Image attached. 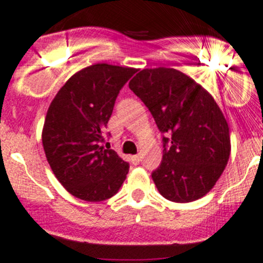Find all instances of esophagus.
<instances>
[{
  "instance_id": "esophagus-1",
  "label": "esophagus",
  "mask_w": 263,
  "mask_h": 263,
  "mask_svg": "<svg viewBox=\"0 0 263 263\" xmlns=\"http://www.w3.org/2000/svg\"><path fill=\"white\" fill-rule=\"evenodd\" d=\"M131 161L134 165H139L140 162H141V156H139V154H136V156H132Z\"/></svg>"
}]
</instances>
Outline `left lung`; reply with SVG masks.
<instances>
[{"instance_id":"8db88e82","label":"left lung","mask_w":263,"mask_h":263,"mask_svg":"<svg viewBox=\"0 0 263 263\" xmlns=\"http://www.w3.org/2000/svg\"><path fill=\"white\" fill-rule=\"evenodd\" d=\"M129 89L145 104L163 137L152 178L162 196L192 202L210 192L231 153L230 127L208 90L175 68H144Z\"/></svg>"}]
</instances>
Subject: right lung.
Segmentation results:
<instances>
[{
    "label": "right lung",
    "instance_id": "1",
    "mask_svg": "<svg viewBox=\"0 0 263 263\" xmlns=\"http://www.w3.org/2000/svg\"><path fill=\"white\" fill-rule=\"evenodd\" d=\"M136 71L88 66L71 76L49 106L41 135L46 159L66 191L80 200H107L126 180L128 163L102 145V135L118 93Z\"/></svg>",
    "mask_w": 263,
    "mask_h": 263
}]
</instances>
